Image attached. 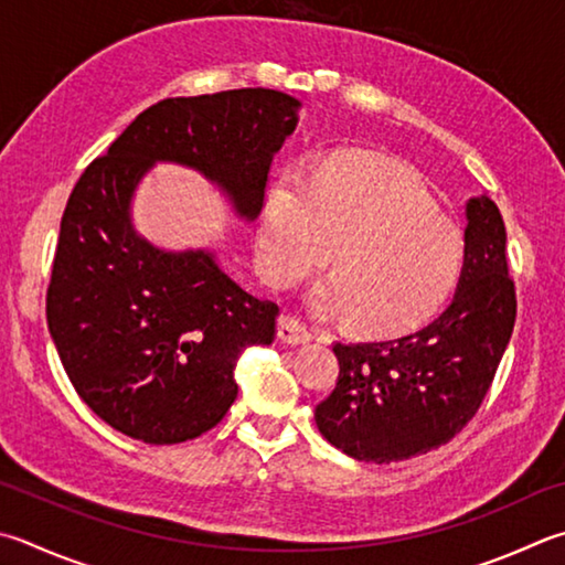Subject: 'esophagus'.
<instances>
[{"instance_id": "esophagus-1", "label": "esophagus", "mask_w": 565, "mask_h": 565, "mask_svg": "<svg viewBox=\"0 0 565 565\" xmlns=\"http://www.w3.org/2000/svg\"><path fill=\"white\" fill-rule=\"evenodd\" d=\"M279 341L281 343H289V345H301V343H309L311 341V331L309 326H306L301 318L296 316H281L279 318Z\"/></svg>"}]
</instances>
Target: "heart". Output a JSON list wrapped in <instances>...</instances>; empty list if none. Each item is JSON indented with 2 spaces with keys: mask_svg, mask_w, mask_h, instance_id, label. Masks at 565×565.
Here are the masks:
<instances>
[{
  "mask_svg": "<svg viewBox=\"0 0 565 565\" xmlns=\"http://www.w3.org/2000/svg\"><path fill=\"white\" fill-rule=\"evenodd\" d=\"M333 279L311 291L318 313H345L363 333H403L435 316L465 269V239L433 214L409 172L371 160L286 175L264 204L256 256L274 286L321 269Z\"/></svg>",
  "mask_w": 565,
  "mask_h": 565,
  "instance_id": "obj_1",
  "label": "heart"
}]
</instances>
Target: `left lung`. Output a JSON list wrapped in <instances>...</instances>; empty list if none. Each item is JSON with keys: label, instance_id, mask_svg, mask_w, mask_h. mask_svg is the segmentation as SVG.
Here are the masks:
<instances>
[{"label": "left lung", "instance_id": "left-lung-1", "mask_svg": "<svg viewBox=\"0 0 565 565\" xmlns=\"http://www.w3.org/2000/svg\"><path fill=\"white\" fill-rule=\"evenodd\" d=\"M516 321L507 230L487 194L467 202L465 269L452 303L415 333L335 343L333 393L316 425L358 461L390 465L447 445L477 415Z\"/></svg>", "mask_w": 565, "mask_h": 565}]
</instances>
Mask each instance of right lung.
I'll return each mask as SVG.
<instances>
[{
	"mask_svg": "<svg viewBox=\"0 0 565 565\" xmlns=\"http://www.w3.org/2000/svg\"><path fill=\"white\" fill-rule=\"evenodd\" d=\"M299 106L271 88L166 98L78 178L61 217L46 321L71 385L118 433L148 445L207 433L237 397L242 351L269 345L279 316L274 301L234 284L212 252H166L142 239L130 222L140 178L152 162H180L254 220Z\"/></svg>",
	"mask_w": 565,
	"mask_h": 565,
	"instance_id": "add662e5",
	"label": "right lung"
}]
</instances>
